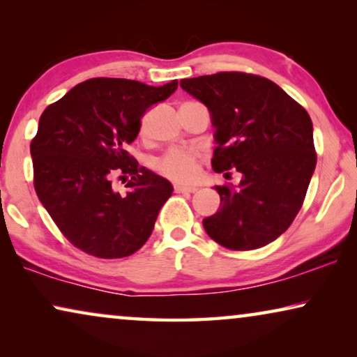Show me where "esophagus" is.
Instances as JSON below:
<instances>
[{
  "label": "esophagus",
  "mask_w": 357,
  "mask_h": 357,
  "mask_svg": "<svg viewBox=\"0 0 357 357\" xmlns=\"http://www.w3.org/2000/svg\"><path fill=\"white\" fill-rule=\"evenodd\" d=\"M175 192L177 193H193L197 192V187H190V185H175Z\"/></svg>",
  "instance_id": "esophagus-1"
}]
</instances>
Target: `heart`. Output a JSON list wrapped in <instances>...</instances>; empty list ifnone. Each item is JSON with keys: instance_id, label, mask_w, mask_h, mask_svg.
<instances>
[{"instance_id": "b5f03b06", "label": "heart", "mask_w": 357, "mask_h": 357, "mask_svg": "<svg viewBox=\"0 0 357 357\" xmlns=\"http://www.w3.org/2000/svg\"><path fill=\"white\" fill-rule=\"evenodd\" d=\"M155 167L165 177L185 182L197 177V159L190 151L174 149L158 160Z\"/></svg>"}]
</instances>
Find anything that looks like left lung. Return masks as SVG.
<instances>
[{
    "label": "left lung",
    "instance_id": "obj_1",
    "mask_svg": "<svg viewBox=\"0 0 357 357\" xmlns=\"http://www.w3.org/2000/svg\"><path fill=\"white\" fill-rule=\"evenodd\" d=\"M180 86L211 115L214 172L242 174L236 187H216L221 208L203 219L204 231L231 250L273 242L294 221L315 170L309 114L273 81L247 73L190 77Z\"/></svg>",
    "mask_w": 357,
    "mask_h": 357
}]
</instances>
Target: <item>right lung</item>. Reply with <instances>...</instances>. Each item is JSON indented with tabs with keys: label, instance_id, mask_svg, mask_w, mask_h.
Masks as SVG:
<instances>
[{
	"label": "right lung",
	"instance_id": "obj_1",
	"mask_svg": "<svg viewBox=\"0 0 357 357\" xmlns=\"http://www.w3.org/2000/svg\"><path fill=\"white\" fill-rule=\"evenodd\" d=\"M177 79L144 82L94 77L48 105L31 143L37 197L73 245L99 258L139 250L172 195L167 178L141 167L126 153L141 116L177 91ZM125 180L126 194L113 188Z\"/></svg>",
	"mask_w": 357,
	"mask_h": 357
}]
</instances>
